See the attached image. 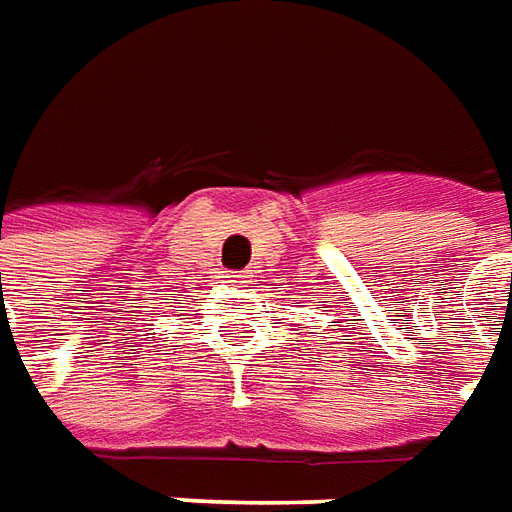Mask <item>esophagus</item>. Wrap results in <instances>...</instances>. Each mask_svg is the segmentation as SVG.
<instances>
[{
  "instance_id": "34e87169",
  "label": "esophagus",
  "mask_w": 512,
  "mask_h": 512,
  "mask_svg": "<svg viewBox=\"0 0 512 512\" xmlns=\"http://www.w3.org/2000/svg\"><path fill=\"white\" fill-rule=\"evenodd\" d=\"M252 271H230V282H249Z\"/></svg>"
}]
</instances>
